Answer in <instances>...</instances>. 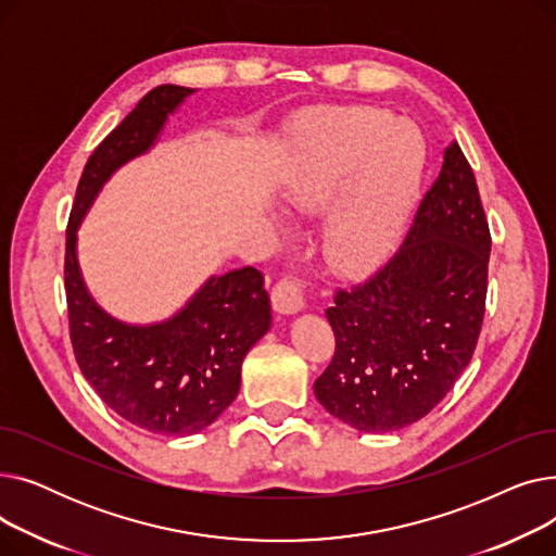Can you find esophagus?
I'll return each instance as SVG.
<instances>
[{
	"instance_id": "esophagus-1",
	"label": "esophagus",
	"mask_w": 556,
	"mask_h": 556,
	"mask_svg": "<svg viewBox=\"0 0 556 556\" xmlns=\"http://www.w3.org/2000/svg\"><path fill=\"white\" fill-rule=\"evenodd\" d=\"M273 306L277 313L295 315L304 311V283L295 277H286L273 288Z\"/></svg>"
}]
</instances>
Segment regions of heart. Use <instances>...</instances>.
<instances>
[{"label": "heart", "mask_w": 556, "mask_h": 556, "mask_svg": "<svg viewBox=\"0 0 556 556\" xmlns=\"http://www.w3.org/2000/svg\"><path fill=\"white\" fill-rule=\"evenodd\" d=\"M428 149L421 130L388 110L315 114L283 157L275 189L295 214L327 210L323 248L340 270L381 263L417 202Z\"/></svg>", "instance_id": "heart-1"}]
</instances>
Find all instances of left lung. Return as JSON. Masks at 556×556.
Returning a JSON list of instances; mask_svg holds the SVG:
<instances>
[{"mask_svg":"<svg viewBox=\"0 0 556 556\" xmlns=\"http://www.w3.org/2000/svg\"><path fill=\"white\" fill-rule=\"evenodd\" d=\"M489 252L476 175L451 141L399 250L327 308L336 354L313 386L325 410L361 432L426 417L476 352Z\"/></svg>","mask_w":556,"mask_h":556,"instance_id":"1","label":"left lung"}]
</instances>
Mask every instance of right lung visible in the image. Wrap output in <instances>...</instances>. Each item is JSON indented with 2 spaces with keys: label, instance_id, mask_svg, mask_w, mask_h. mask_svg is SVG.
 Wrapping results in <instances>:
<instances>
[{
  "label": "right lung",
  "instance_id": "obj_1",
  "mask_svg": "<svg viewBox=\"0 0 556 556\" xmlns=\"http://www.w3.org/2000/svg\"><path fill=\"white\" fill-rule=\"evenodd\" d=\"M193 92L180 85L155 87L97 146L80 175L65 248L70 336L83 376L110 410L166 437L204 430L237 399L243 358L273 325L263 275L250 266L212 275L162 323L128 325L90 295L76 243L103 185L153 149L168 116Z\"/></svg>",
  "mask_w": 556,
  "mask_h": 556
}]
</instances>
